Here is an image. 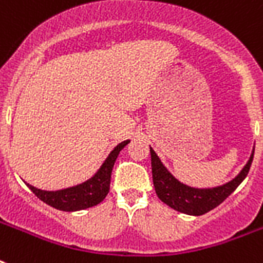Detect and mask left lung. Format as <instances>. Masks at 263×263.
Instances as JSON below:
<instances>
[{
    "instance_id": "8db88e82",
    "label": "left lung",
    "mask_w": 263,
    "mask_h": 263,
    "mask_svg": "<svg viewBox=\"0 0 263 263\" xmlns=\"http://www.w3.org/2000/svg\"><path fill=\"white\" fill-rule=\"evenodd\" d=\"M150 154H152L153 183H154L157 196L164 203L168 204L169 208L175 209L177 212L190 214V216H202L222 203L246 179L253 162L254 148L245 168L241 169L240 173L235 179L213 188H195L183 184L165 168L160 157L157 156L152 147H150Z\"/></svg>"
}]
</instances>
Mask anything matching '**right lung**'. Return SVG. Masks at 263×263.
Listing matches in <instances>:
<instances>
[{
    "label": "right lung",
    "mask_w": 263,
    "mask_h": 263,
    "mask_svg": "<svg viewBox=\"0 0 263 263\" xmlns=\"http://www.w3.org/2000/svg\"><path fill=\"white\" fill-rule=\"evenodd\" d=\"M128 143H129V140H124V142L117 144L111 150L110 154L107 156L106 160L103 161V164L97 171V173L82 184L59 190V191H45V190H39L34 185L26 184L39 199L43 200L45 203H47L51 208L57 209V210L78 212V210H84V209L97 206L106 198L109 188H110L113 165H115L120 152Z\"/></svg>",
    "instance_id": "add662e5"
}]
</instances>
